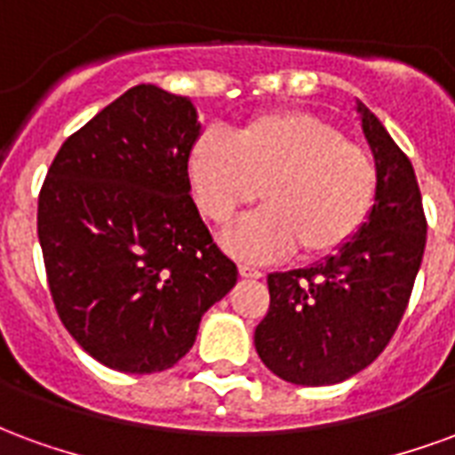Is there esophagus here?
I'll list each match as a JSON object with an SVG mask.
<instances>
[{
	"label": "esophagus",
	"instance_id": "esophagus-1",
	"mask_svg": "<svg viewBox=\"0 0 455 455\" xmlns=\"http://www.w3.org/2000/svg\"><path fill=\"white\" fill-rule=\"evenodd\" d=\"M238 273H241V277H251V280H260L263 277V273L258 267L251 266H238Z\"/></svg>",
	"mask_w": 455,
	"mask_h": 455
}]
</instances>
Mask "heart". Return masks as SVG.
Here are the masks:
<instances>
[{
	"instance_id": "obj_1",
	"label": "heart",
	"mask_w": 455,
	"mask_h": 455,
	"mask_svg": "<svg viewBox=\"0 0 455 455\" xmlns=\"http://www.w3.org/2000/svg\"><path fill=\"white\" fill-rule=\"evenodd\" d=\"M188 170L202 214L219 227L260 189L263 207L221 236L246 260H270L290 248L302 258L336 253L361 231L378 195L371 153L305 112L258 114L231 139L202 133Z\"/></svg>"
}]
</instances>
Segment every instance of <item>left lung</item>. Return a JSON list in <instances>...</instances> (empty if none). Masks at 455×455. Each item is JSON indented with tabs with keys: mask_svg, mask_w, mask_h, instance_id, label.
I'll use <instances>...</instances> for the list:
<instances>
[{
	"mask_svg": "<svg viewBox=\"0 0 455 455\" xmlns=\"http://www.w3.org/2000/svg\"><path fill=\"white\" fill-rule=\"evenodd\" d=\"M378 168V195L361 231L312 267L270 273V309L256 326L267 371L295 385L348 380L390 343L419 273L427 219L410 158L380 119L355 102Z\"/></svg>",
	"mask_w": 455,
	"mask_h": 455,
	"instance_id": "8db88e82",
	"label": "left lung"
}]
</instances>
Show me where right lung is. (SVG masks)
I'll return each instance as SVG.
<instances>
[{
    "mask_svg": "<svg viewBox=\"0 0 455 455\" xmlns=\"http://www.w3.org/2000/svg\"><path fill=\"white\" fill-rule=\"evenodd\" d=\"M202 124L188 97L136 84L65 140L38 195L58 316L84 351L131 375L168 371L236 285L189 197Z\"/></svg>",
    "mask_w": 455,
    "mask_h": 455,
    "instance_id": "right-lung-1",
    "label": "right lung"
}]
</instances>
